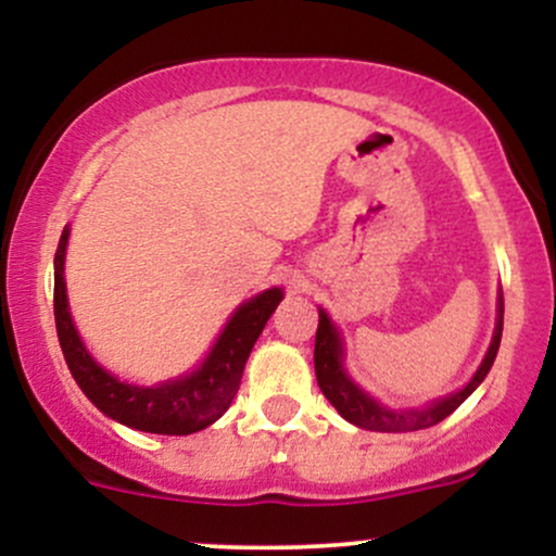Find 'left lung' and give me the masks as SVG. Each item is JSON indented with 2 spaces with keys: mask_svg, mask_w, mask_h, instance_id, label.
I'll return each mask as SVG.
<instances>
[{
  "mask_svg": "<svg viewBox=\"0 0 556 556\" xmlns=\"http://www.w3.org/2000/svg\"><path fill=\"white\" fill-rule=\"evenodd\" d=\"M500 314H496V327L494 337H491L489 353L483 358L473 379L465 384L460 392L446 394L442 400H433L429 405L416 407V410H389V407L376 402L371 394H366L363 389L344 374V350H342V337L337 331L327 311L318 308V329H316V350H314V366H316V381L321 387L324 397L337 407V413L350 424L361 426L368 431H418L437 426L439 420H444L450 413H455L470 394L476 392V387L486 379L496 358V350L502 342V324H504V298L500 295Z\"/></svg>",
  "mask_w": 556,
  "mask_h": 556,
  "instance_id": "obj_1",
  "label": "left lung"
}]
</instances>
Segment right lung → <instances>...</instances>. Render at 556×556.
<instances>
[{
  "label": "right lung",
  "mask_w": 556,
  "mask_h": 556,
  "mask_svg": "<svg viewBox=\"0 0 556 556\" xmlns=\"http://www.w3.org/2000/svg\"><path fill=\"white\" fill-rule=\"evenodd\" d=\"M67 238L70 227L62 232L54 253V321L67 368L83 394L117 424L149 433H167V437H188L222 418L238 394L248 355L269 316L277 311L282 290L271 287L242 303L195 371L156 387H136L101 368L78 337L70 316L65 287Z\"/></svg>",
  "instance_id": "add662e5"
}]
</instances>
